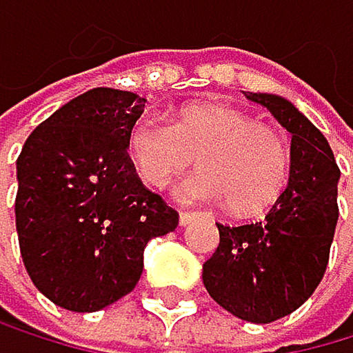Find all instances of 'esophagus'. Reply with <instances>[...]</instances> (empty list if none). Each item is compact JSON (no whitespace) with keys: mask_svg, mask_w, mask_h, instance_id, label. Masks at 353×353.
Listing matches in <instances>:
<instances>
[{"mask_svg":"<svg viewBox=\"0 0 353 353\" xmlns=\"http://www.w3.org/2000/svg\"><path fill=\"white\" fill-rule=\"evenodd\" d=\"M199 216H201L199 212H181V214H179V225L185 228V225H190V223L194 221V219H199Z\"/></svg>","mask_w":353,"mask_h":353,"instance_id":"esophagus-1","label":"esophagus"}]
</instances>
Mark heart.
<instances>
[{"instance_id":"obj_1","label":"heart","mask_w":353,"mask_h":353,"mask_svg":"<svg viewBox=\"0 0 353 353\" xmlns=\"http://www.w3.org/2000/svg\"><path fill=\"white\" fill-rule=\"evenodd\" d=\"M128 157L148 188L161 190L199 161V172L176 185L183 203H228L234 214L272 205L288 181L290 150L265 123L230 105H190L174 123L148 114L132 125Z\"/></svg>"}]
</instances>
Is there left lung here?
<instances>
[{
    "mask_svg": "<svg viewBox=\"0 0 353 353\" xmlns=\"http://www.w3.org/2000/svg\"><path fill=\"white\" fill-rule=\"evenodd\" d=\"M292 134L290 179L263 221L219 225V248L203 265V285L232 316L272 323L299 310L325 274L339 221V179L327 139L285 97L245 92Z\"/></svg>",
    "mask_w": 353,
    "mask_h": 353,
    "instance_id": "1",
    "label": "left lung"
}]
</instances>
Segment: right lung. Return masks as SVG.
I'll use <instances>...</instances> for the list:
<instances>
[{
  "label": "right lung",
  "mask_w": 353,
  "mask_h": 353,
  "mask_svg": "<svg viewBox=\"0 0 353 353\" xmlns=\"http://www.w3.org/2000/svg\"><path fill=\"white\" fill-rule=\"evenodd\" d=\"M145 99L92 88L32 130L17 159V223L26 272L46 299L99 312L134 290L148 241L179 214L150 192L128 157Z\"/></svg>",
  "instance_id": "add662e5"
}]
</instances>
